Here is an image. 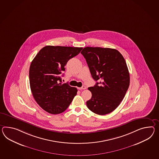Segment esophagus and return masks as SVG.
<instances>
[{"label": "esophagus", "mask_w": 159, "mask_h": 159, "mask_svg": "<svg viewBox=\"0 0 159 159\" xmlns=\"http://www.w3.org/2000/svg\"><path fill=\"white\" fill-rule=\"evenodd\" d=\"M86 89V87H85V85H83L81 87H80V88H79V89H80V90H81V89Z\"/></svg>", "instance_id": "1"}]
</instances>
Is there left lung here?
I'll use <instances>...</instances> for the list:
<instances>
[{"mask_svg": "<svg viewBox=\"0 0 159 159\" xmlns=\"http://www.w3.org/2000/svg\"><path fill=\"white\" fill-rule=\"evenodd\" d=\"M97 82L88 89L92 97L87 107L98 115L112 112L120 105L130 84L128 66L119 51L111 48L85 47L81 52Z\"/></svg>", "mask_w": 159, "mask_h": 159, "instance_id": "1", "label": "left lung"}]
</instances>
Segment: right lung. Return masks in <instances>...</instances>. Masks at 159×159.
Returning a JSON list of instances; mask_svg holds the SVG:
<instances>
[{
	"instance_id": "right-lung-1",
	"label": "right lung",
	"mask_w": 159,
	"mask_h": 159,
	"mask_svg": "<svg viewBox=\"0 0 159 159\" xmlns=\"http://www.w3.org/2000/svg\"><path fill=\"white\" fill-rule=\"evenodd\" d=\"M83 48L46 46L35 56L29 69L31 93L36 102L47 112L57 114L68 107L78 89L62 84L61 74L68 61Z\"/></svg>"
}]
</instances>
